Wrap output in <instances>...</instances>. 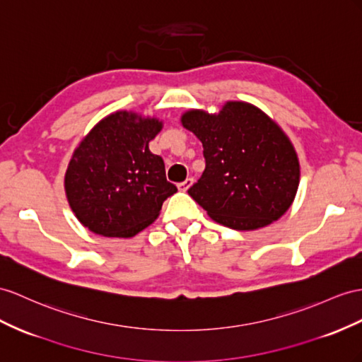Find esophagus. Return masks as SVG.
<instances>
[{
	"label": "esophagus",
	"instance_id": "1",
	"mask_svg": "<svg viewBox=\"0 0 362 362\" xmlns=\"http://www.w3.org/2000/svg\"><path fill=\"white\" fill-rule=\"evenodd\" d=\"M192 177H188L187 180H183V182H180L179 185H177V188L180 189V191H187L189 187H191V185H192Z\"/></svg>",
	"mask_w": 362,
	"mask_h": 362
}]
</instances>
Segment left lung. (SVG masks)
<instances>
[{
	"label": "left lung",
	"mask_w": 362,
	"mask_h": 362,
	"mask_svg": "<svg viewBox=\"0 0 362 362\" xmlns=\"http://www.w3.org/2000/svg\"><path fill=\"white\" fill-rule=\"evenodd\" d=\"M182 124L200 139L205 157V170L188 194L212 220L251 230L289 209L300 183L298 157L262 110L228 102L216 116L188 111Z\"/></svg>",
	"instance_id": "left-lung-1"
}]
</instances>
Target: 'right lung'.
Instances as JSON below:
<instances>
[{
	"label": "right lung",
	"instance_id": "1",
	"mask_svg": "<svg viewBox=\"0 0 362 362\" xmlns=\"http://www.w3.org/2000/svg\"><path fill=\"white\" fill-rule=\"evenodd\" d=\"M160 128L156 119L117 111L76 148L66 173V192L75 216L91 233L133 237L177 192L166 180L163 159L148 148Z\"/></svg>",
	"mask_w": 362,
	"mask_h": 362
}]
</instances>
